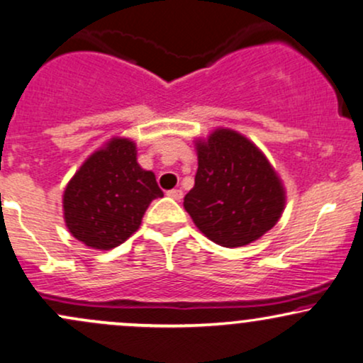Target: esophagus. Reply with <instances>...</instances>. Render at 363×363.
<instances>
[{"mask_svg":"<svg viewBox=\"0 0 363 363\" xmlns=\"http://www.w3.org/2000/svg\"><path fill=\"white\" fill-rule=\"evenodd\" d=\"M168 197H172L173 200H182L183 199V191L182 190H178V189H173V190H169L168 194Z\"/></svg>","mask_w":363,"mask_h":363,"instance_id":"obj_1","label":"esophagus"}]
</instances>
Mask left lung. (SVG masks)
I'll list each match as a JSON object with an SVG mask.
<instances>
[{"label":"left lung","instance_id":"left-lung-1","mask_svg":"<svg viewBox=\"0 0 363 363\" xmlns=\"http://www.w3.org/2000/svg\"><path fill=\"white\" fill-rule=\"evenodd\" d=\"M195 149L199 168L183 207L200 233L224 248H240L279 223L287 195L257 144L217 127L207 139H195Z\"/></svg>","mask_w":363,"mask_h":363}]
</instances>
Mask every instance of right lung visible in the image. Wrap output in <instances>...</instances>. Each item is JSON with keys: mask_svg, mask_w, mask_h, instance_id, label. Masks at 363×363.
I'll return each mask as SVG.
<instances>
[{"mask_svg": "<svg viewBox=\"0 0 363 363\" xmlns=\"http://www.w3.org/2000/svg\"><path fill=\"white\" fill-rule=\"evenodd\" d=\"M163 191L152 172L140 168L138 146L112 138L89 155L66 185V228L93 250H112L139 229L149 203Z\"/></svg>", "mask_w": 363, "mask_h": 363, "instance_id": "1", "label": "right lung"}]
</instances>
